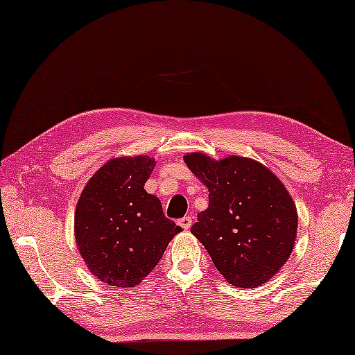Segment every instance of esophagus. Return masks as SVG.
I'll return each instance as SVG.
<instances>
[{"instance_id": "esophagus-1", "label": "esophagus", "mask_w": 355, "mask_h": 355, "mask_svg": "<svg viewBox=\"0 0 355 355\" xmlns=\"http://www.w3.org/2000/svg\"><path fill=\"white\" fill-rule=\"evenodd\" d=\"M178 224L182 225V227L184 229V230H189L191 229V225H192V216H183L182 220H178Z\"/></svg>"}]
</instances>
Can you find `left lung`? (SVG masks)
Returning a JSON list of instances; mask_svg holds the SVG:
<instances>
[{
    "mask_svg": "<svg viewBox=\"0 0 355 355\" xmlns=\"http://www.w3.org/2000/svg\"><path fill=\"white\" fill-rule=\"evenodd\" d=\"M184 162L209 189V207L191 232L218 271L238 288H254L288 261L297 210L288 191L266 166L245 157L214 160L201 153Z\"/></svg>",
    "mask_w": 355,
    "mask_h": 355,
    "instance_id": "8db88e82",
    "label": "left lung"
}]
</instances>
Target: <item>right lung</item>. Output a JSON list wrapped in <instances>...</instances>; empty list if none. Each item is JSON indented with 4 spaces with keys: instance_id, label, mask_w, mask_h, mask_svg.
Here are the masks:
<instances>
[{
    "instance_id": "obj_1",
    "label": "right lung",
    "mask_w": 355,
    "mask_h": 355,
    "mask_svg": "<svg viewBox=\"0 0 355 355\" xmlns=\"http://www.w3.org/2000/svg\"><path fill=\"white\" fill-rule=\"evenodd\" d=\"M155 168L148 155L105 163L82 191L74 236L89 271L112 286L140 284L182 232L164 216L162 202L145 191Z\"/></svg>"
}]
</instances>
